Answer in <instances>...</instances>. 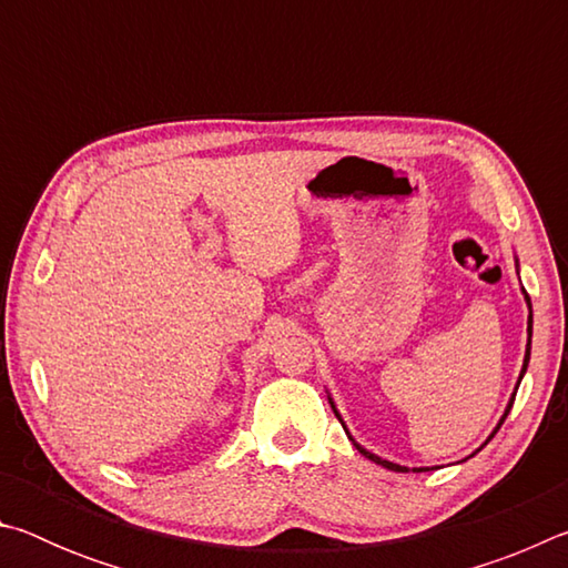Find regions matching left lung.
Returning <instances> with one entry per match:
<instances>
[{"label": "left lung", "mask_w": 568, "mask_h": 568, "mask_svg": "<svg viewBox=\"0 0 568 568\" xmlns=\"http://www.w3.org/2000/svg\"><path fill=\"white\" fill-rule=\"evenodd\" d=\"M516 265H518V263H516ZM524 295H526V293H524ZM526 305H528V343H526V355H524V368H521V376H518L516 388L521 386V378H524V373H526V368H528V358H531V325H534V315H531V297H528V295H526ZM514 398H516V393L511 396V400H508V406H506V410H504V416H501V420H498V426L494 428V434L488 436V440H491V438L496 436V430L501 428V423L506 420L508 410H511V406H514ZM328 400H331V408H333V413H335V416H338V420L343 423L341 413H338V408H335V403H333V398H331V396H328ZM343 428H345V423H343ZM345 434H348V428H345ZM348 438L353 440V436H351V434H348ZM488 440H486V444H488ZM486 444H484V446H486ZM353 446L358 448L365 458H371L373 464H378V466H383V468H388V470H398V474H406V470H408V466H398V464H393V460H386V458H381V456H376V454H371V450H365L361 444H355V440H353ZM413 470H416V474H420V470H428V468H413Z\"/></svg>", "instance_id": "obj_1"}]
</instances>
